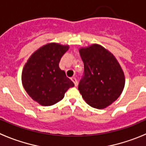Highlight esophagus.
Wrapping results in <instances>:
<instances>
[{"instance_id": "34e87169", "label": "esophagus", "mask_w": 146, "mask_h": 146, "mask_svg": "<svg viewBox=\"0 0 146 146\" xmlns=\"http://www.w3.org/2000/svg\"><path fill=\"white\" fill-rule=\"evenodd\" d=\"M71 80H72L73 81V82H74V86H77V84H78V82H77V78H76L75 77H72V78H71Z\"/></svg>"}]
</instances>
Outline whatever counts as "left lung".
<instances>
[{"mask_svg":"<svg viewBox=\"0 0 146 146\" xmlns=\"http://www.w3.org/2000/svg\"><path fill=\"white\" fill-rule=\"evenodd\" d=\"M84 64V75L78 90L86 102L96 109H104L120 96L125 77L114 55L101 45L94 44L80 49Z\"/></svg>","mask_w":146,"mask_h":146,"instance_id":"1","label":"left lung"}]
</instances>
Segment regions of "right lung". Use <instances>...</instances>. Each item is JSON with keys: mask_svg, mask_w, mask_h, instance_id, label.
Instances as JSON below:
<instances>
[{"mask_svg": "<svg viewBox=\"0 0 146 146\" xmlns=\"http://www.w3.org/2000/svg\"><path fill=\"white\" fill-rule=\"evenodd\" d=\"M68 45L50 43L37 50L28 59L22 72L23 87L34 101L43 106H51L64 97L74 84L59 68Z\"/></svg>", "mask_w": 146, "mask_h": 146, "instance_id": "right-lung-1", "label": "right lung"}]
</instances>
